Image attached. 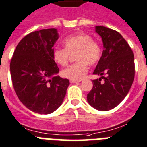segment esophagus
Instances as JSON below:
<instances>
[{
    "label": "esophagus",
    "mask_w": 147,
    "mask_h": 147,
    "mask_svg": "<svg viewBox=\"0 0 147 147\" xmlns=\"http://www.w3.org/2000/svg\"><path fill=\"white\" fill-rule=\"evenodd\" d=\"M81 81H74V80H70V83H72V84H75V83H78L80 82Z\"/></svg>",
    "instance_id": "1"
}]
</instances>
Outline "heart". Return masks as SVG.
Returning <instances> with one entry per match:
<instances>
[{
	"label": "heart",
	"instance_id": "b5f03b06",
	"mask_svg": "<svg viewBox=\"0 0 147 147\" xmlns=\"http://www.w3.org/2000/svg\"><path fill=\"white\" fill-rule=\"evenodd\" d=\"M64 48H58L52 52V58L56 63L65 66L68 64L70 55H75L77 62L62 71L63 77L74 81H80L88 71V64L98 63L102 55L99 43L92 40L90 35L78 33L64 39Z\"/></svg>",
	"mask_w": 147,
	"mask_h": 147
}]
</instances>
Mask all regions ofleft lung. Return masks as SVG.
I'll return each mask as SVG.
<instances>
[{
  "label": "left lung",
  "mask_w": 147,
  "mask_h": 147,
  "mask_svg": "<svg viewBox=\"0 0 147 147\" xmlns=\"http://www.w3.org/2000/svg\"><path fill=\"white\" fill-rule=\"evenodd\" d=\"M95 32L102 38L104 49L93 74L101 77L92 80L93 87L87 95V101L98 110L107 111L117 107L132 86L135 77L134 55L117 31L98 26ZM101 78L105 79L103 83Z\"/></svg>",
  "instance_id": "1"
}]
</instances>
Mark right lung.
<instances>
[{"mask_svg":"<svg viewBox=\"0 0 147 147\" xmlns=\"http://www.w3.org/2000/svg\"><path fill=\"white\" fill-rule=\"evenodd\" d=\"M59 38L56 29L29 33L19 42L10 63L12 84L26 108L38 114H50L62 104L69 81L58 75L52 58Z\"/></svg>","mask_w":147,"mask_h":147,"instance_id":"obj_1","label":"right lung"}]
</instances>
